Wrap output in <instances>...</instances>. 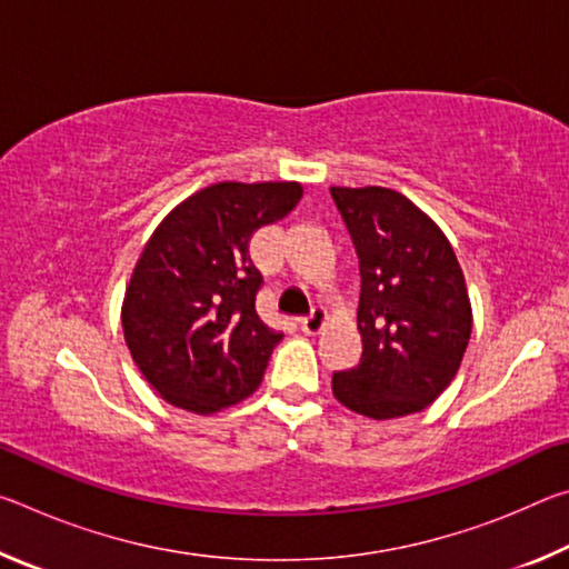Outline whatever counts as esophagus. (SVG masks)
<instances>
[{"label": "esophagus", "mask_w": 569, "mask_h": 569, "mask_svg": "<svg viewBox=\"0 0 569 569\" xmlns=\"http://www.w3.org/2000/svg\"><path fill=\"white\" fill-rule=\"evenodd\" d=\"M326 321H329V316H326L323 308H313L311 316H306V319H301V331L308 333V336L319 333L323 326H326Z\"/></svg>", "instance_id": "1"}]
</instances>
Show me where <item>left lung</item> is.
<instances>
[{
	"mask_svg": "<svg viewBox=\"0 0 569 569\" xmlns=\"http://www.w3.org/2000/svg\"><path fill=\"white\" fill-rule=\"evenodd\" d=\"M359 258L361 361L333 373L346 409L399 419L427 409L457 377L471 336V301L455 248L399 190L331 188Z\"/></svg>",
	"mask_w": 569,
	"mask_h": 569,
	"instance_id": "8db88e82",
	"label": "left lung"
}]
</instances>
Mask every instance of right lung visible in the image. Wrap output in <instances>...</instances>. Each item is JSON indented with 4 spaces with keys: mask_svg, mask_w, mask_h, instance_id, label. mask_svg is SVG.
Returning a JSON list of instances; mask_svg holds the SVG:
<instances>
[{
    "mask_svg": "<svg viewBox=\"0 0 569 569\" xmlns=\"http://www.w3.org/2000/svg\"><path fill=\"white\" fill-rule=\"evenodd\" d=\"M301 198L296 180H223L192 192L152 230L120 321L134 366L160 399L210 417L261 387L281 333L256 313L261 276L248 240Z\"/></svg>",
    "mask_w": 569,
    "mask_h": 569,
    "instance_id": "right-lung-1",
    "label": "right lung"
}]
</instances>
